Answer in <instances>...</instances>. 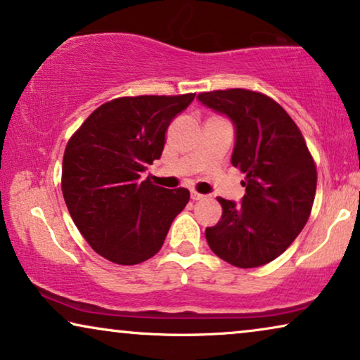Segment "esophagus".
I'll return each instance as SVG.
<instances>
[{
    "instance_id": "obj_1",
    "label": "esophagus",
    "mask_w": 360,
    "mask_h": 360,
    "mask_svg": "<svg viewBox=\"0 0 360 360\" xmlns=\"http://www.w3.org/2000/svg\"><path fill=\"white\" fill-rule=\"evenodd\" d=\"M204 198H205L204 194H199V193H195V191H191V199H193V200H200Z\"/></svg>"
}]
</instances>
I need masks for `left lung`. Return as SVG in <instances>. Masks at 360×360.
<instances>
[{"instance_id":"left-lung-1","label":"left lung","mask_w":360,"mask_h":360,"mask_svg":"<svg viewBox=\"0 0 360 360\" xmlns=\"http://www.w3.org/2000/svg\"><path fill=\"white\" fill-rule=\"evenodd\" d=\"M236 130L232 162L245 179L240 202L219 198L222 217L205 229L215 255L238 268L262 266L288 248L308 222L316 166L300 128L266 95L243 89L199 94Z\"/></svg>"}]
</instances>
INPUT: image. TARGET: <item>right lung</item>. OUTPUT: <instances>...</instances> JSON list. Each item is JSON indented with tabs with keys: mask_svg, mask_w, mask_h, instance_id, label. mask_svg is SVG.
I'll use <instances>...</instances> for the list:
<instances>
[{
	"mask_svg": "<svg viewBox=\"0 0 360 360\" xmlns=\"http://www.w3.org/2000/svg\"><path fill=\"white\" fill-rule=\"evenodd\" d=\"M195 94L115 98L103 103L67 143L62 194L89 245L118 265L156 255L189 191L141 181L160 160L167 127Z\"/></svg>",
	"mask_w": 360,
	"mask_h": 360,
	"instance_id": "1",
	"label": "right lung"
}]
</instances>
